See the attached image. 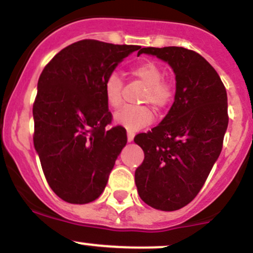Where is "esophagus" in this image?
I'll use <instances>...</instances> for the list:
<instances>
[{
	"instance_id": "esophagus-1",
	"label": "esophagus",
	"mask_w": 253,
	"mask_h": 253,
	"mask_svg": "<svg viewBox=\"0 0 253 253\" xmlns=\"http://www.w3.org/2000/svg\"><path fill=\"white\" fill-rule=\"evenodd\" d=\"M133 138H134V133H133V132H131V131L127 132V141L131 143L132 141H133Z\"/></svg>"
}]
</instances>
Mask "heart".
Returning a JSON list of instances; mask_svg holds the SVG:
<instances>
[{
  "label": "heart",
  "mask_w": 253,
  "mask_h": 253,
  "mask_svg": "<svg viewBox=\"0 0 253 253\" xmlns=\"http://www.w3.org/2000/svg\"><path fill=\"white\" fill-rule=\"evenodd\" d=\"M133 78L145 85L142 103L152 104L157 110H163L174 98V86L164 79V71L153 61H143L129 70ZM124 83L119 73L111 72L104 82V96L111 108H117L122 103ZM115 124L129 131H138L153 121V112L148 106H125L115 112Z\"/></svg>",
  "instance_id": "b5f03b06"
}]
</instances>
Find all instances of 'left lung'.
Instances as JSON below:
<instances>
[{"mask_svg":"<svg viewBox=\"0 0 253 253\" xmlns=\"http://www.w3.org/2000/svg\"><path fill=\"white\" fill-rule=\"evenodd\" d=\"M175 73V100L148 133L134 137L144 160L134 172L141 200L165 211L191 202L219 158L228 128V96L220 77L200 53L185 47H143Z\"/></svg>","mask_w":253,"mask_h":253,"instance_id":"1","label":"left lung"}]
</instances>
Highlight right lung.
Listing matches in <instances>:
<instances>
[{"label": "right lung", "instance_id": "obj_1", "mask_svg": "<svg viewBox=\"0 0 253 253\" xmlns=\"http://www.w3.org/2000/svg\"><path fill=\"white\" fill-rule=\"evenodd\" d=\"M141 46L81 40L45 66L33 106L34 147L51 190L65 202L85 205L103 193L127 136L105 127L111 112L104 82Z\"/></svg>", "mask_w": 253, "mask_h": 253}]
</instances>
